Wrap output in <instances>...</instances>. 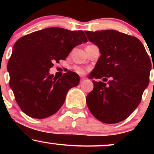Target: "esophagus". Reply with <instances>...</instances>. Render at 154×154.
Segmentation results:
<instances>
[{"instance_id":"34e87169","label":"esophagus","mask_w":154,"mask_h":154,"mask_svg":"<svg viewBox=\"0 0 154 154\" xmlns=\"http://www.w3.org/2000/svg\"><path fill=\"white\" fill-rule=\"evenodd\" d=\"M85 79V77H82H82H81V82H82V81H84Z\"/></svg>"}]
</instances>
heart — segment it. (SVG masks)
Here are the masks:
<instances>
[{
    "label": "heart",
    "mask_w": 154,
    "mask_h": 154,
    "mask_svg": "<svg viewBox=\"0 0 154 154\" xmlns=\"http://www.w3.org/2000/svg\"><path fill=\"white\" fill-rule=\"evenodd\" d=\"M74 69H75V71L78 74H83L85 72V69L81 66H75L74 67Z\"/></svg>",
    "instance_id": "1"
}]
</instances>
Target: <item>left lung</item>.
I'll return each instance as SVG.
<instances>
[{"mask_svg":"<svg viewBox=\"0 0 154 154\" xmlns=\"http://www.w3.org/2000/svg\"><path fill=\"white\" fill-rule=\"evenodd\" d=\"M85 32L100 53L91 75L104 82L109 79L107 83L93 80L94 88L86 98L88 107L102 122H120L140 103L149 84L151 60L135 37L112 29Z\"/></svg>","mask_w":154,"mask_h":154,"instance_id":"8db88e82","label":"left lung"}]
</instances>
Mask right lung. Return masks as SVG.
<instances>
[{"mask_svg": "<svg viewBox=\"0 0 154 154\" xmlns=\"http://www.w3.org/2000/svg\"><path fill=\"white\" fill-rule=\"evenodd\" d=\"M87 42L83 31L59 27L34 32L16 42L7 69L10 88L24 114L44 119L59 110L69 90L79 85V77L68 71L59 78L49 70L54 61L64 60L74 48Z\"/></svg>", "mask_w": 154, "mask_h": 154, "instance_id": "1", "label": "right lung"}]
</instances>
